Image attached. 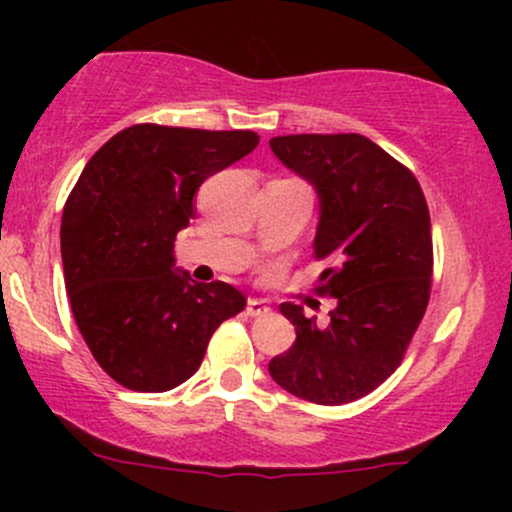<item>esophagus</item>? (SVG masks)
<instances>
[{
  "mask_svg": "<svg viewBox=\"0 0 512 512\" xmlns=\"http://www.w3.org/2000/svg\"><path fill=\"white\" fill-rule=\"evenodd\" d=\"M245 313L252 315V317L264 315V313H269V305H267V301H262V298H250L248 308H245Z\"/></svg>",
  "mask_w": 512,
  "mask_h": 512,
  "instance_id": "34e87169",
  "label": "esophagus"
}]
</instances>
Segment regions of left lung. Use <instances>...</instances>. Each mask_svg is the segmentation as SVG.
I'll return each instance as SVG.
<instances>
[{"instance_id":"8db88e82","label":"left lung","mask_w":512,"mask_h":512,"mask_svg":"<svg viewBox=\"0 0 512 512\" xmlns=\"http://www.w3.org/2000/svg\"><path fill=\"white\" fill-rule=\"evenodd\" d=\"M274 156L315 187L313 240L320 296L337 308L317 327L301 305L281 303L296 342L269 361V375L315 404L366 397L402 363L426 313L433 276L431 216L419 180L363 134H286Z\"/></svg>"}]
</instances>
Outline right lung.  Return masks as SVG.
I'll return each mask as SVG.
<instances>
[{
	"instance_id": "1",
	"label": "right lung",
	"mask_w": 512,
	"mask_h": 512,
	"mask_svg": "<svg viewBox=\"0 0 512 512\" xmlns=\"http://www.w3.org/2000/svg\"><path fill=\"white\" fill-rule=\"evenodd\" d=\"M250 129L134 125L105 142L62 211L64 286L81 337L105 373L134 392L195 375L211 334L245 308L226 281L175 269L173 243L209 175L248 156Z\"/></svg>"
}]
</instances>
